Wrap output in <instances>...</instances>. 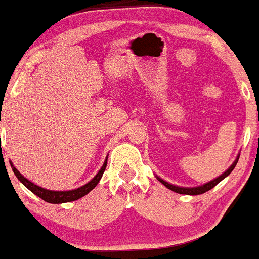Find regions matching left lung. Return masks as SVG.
<instances>
[{
    "mask_svg": "<svg viewBox=\"0 0 259 259\" xmlns=\"http://www.w3.org/2000/svg\"><path fill=\"white\" fill-rule=\"evenodd\" d=\"M239 157L240 156L236 157V159L234 160L233 164H231L230 167H229L228 170H225L224 173L221 175V177L215 178L214 180L209 181V183L204 184V185H202V186H197V187H180V186H177V185H171V184L167 183V181L160 179V178H158V177H157V179H158L160 183H162L165 187H168L169 190H171V191H174V192H178V194H181V195H201V194H204V192H206V191H209V190L213 189V187H214L217 184L221 183V181L224 179V178H227L228 175L230 174L231 171H233V169L235 168V165H236L237 160H239Z\"/></svg>",
    "mask_w": 259,
    "mask_h": 259,
    "instance_id": "obj_1",
    "label": "left lung"
}]
</instances>
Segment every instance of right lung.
Returning a JSON list of instances; mask_svg holds the SVG:
<instances>
[{"instance_id": "1", "label": "right lung", "mask_w": 259, "mask_h": 259, "mask_svg": "<svg viewBox=\"0 0 259 259\" xmlns=\"http://www.w3.org/2000/svg\"><path fill=\"white\" fill-rule=\"evenodd\" d=\"M107 159H108V157L106 158L102 168L100 169V171L96 174V177H95L94 179L89 181L88 184H85L84 186H80L78 189H74V190H69V191H52V190H46L44 189V187L35 185V184L31 183L30 180H28L26 178L23 177V175L17 170V168L14 167L11 162L10 163H11L12 170H13V173L16 174L18 180H19L20 183L26 187V189H29L32 194L38 196V197L42 198L44 201L49 202V203L58 204V203H65V202H72V201L79 200V198H81L82 196L88 195L92 189H95V186L99 184V181L101 180V178H102L103 173H105L106 167H107Z\"/></svg>"}]
</instances>
